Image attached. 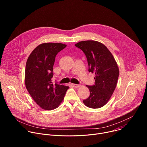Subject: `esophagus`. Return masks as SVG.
Here are the masks:
<instances>
[{"instance_id": "esophagus-1", "label": "esophagus", "mask_w": 147, "mask_h": 147, "mask_svg": "<svg viewBox=\"0 0 147 147\" xmlns=\"http://www.w3.org/2000/svg\"><path fill=\"white\" fill-rule=\"evenodd\" d=\"M71 85L74 87H75V88H78V87H80V85H79V84H71Z\"/></svg>"}]
</instances>
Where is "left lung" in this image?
<instances>
[{"instance_id": "obj_1", "label": "left lung", "mask_w": 147, "mask_h": 147, "mask_svg": "<svg viewBox=\"0 0 147 147\" xmlns=\"http://www.w3.org/2000/svg\"><path fill=\"white\" fill-rule=\"evenodd\" d=\"M75 46L85 53L88 71L95 75V85L86 86L90 95L83 103L90 108H100L108 103L116 87L119 75L117 63L109 50L99 42L84 40Z\"/></svg>"}]
</instances>
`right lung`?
<instances>
[{
  "mask_svg": "<svg viewBox=\"0 0 147 147\" xmlns=\"http://www.w3.org/2000/svg\"><path fill=\"white\" fill-rule=\"evenodd\" d=\"M66 46L61 43L41 44L27 59L26 87L34 101L43 109L51 111L57 108L69 88L52 81L56 56Z\"/></svg>",
  "mask_w": 147,
  "mask_h": 147,
  "instance_id": "add662e5",
  "label": "right lung"
}]
</instances>
